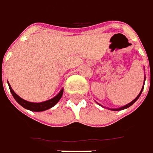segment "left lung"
<instances>
[{"label":"left lung","mask_w":153,"mask_h":153,"mask_svg":"<svg viewBox=\"0 0 153 153\" xmlns=\"http://www.w3.org/2000/svg\"><path fill=\"white\" fill-rule=\"evenodd\" d=\"M145 80H146V76H144V82H145ZM143 87H144V84H143V88H142V90H141V91L139 92V94L137 95V96L135 98V99L133 100V101H131L130 103H128V104H127V105H125L124 106H122V107H120V108H117V109H109V108H108L109 109H111V110H114V111H119V110H122V109H127V108H128V107H130L133 104H134V103L136 102L137 100V99L139 98V96H141V94H142V92H143ZM98 105H100L99 103H97ZM100 106H102L101 105H100Z\"/></svg>","instance_id":"1"}]
</instances>
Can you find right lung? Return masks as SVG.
I'll list each match as a JSON object with an SVG mask.
<instances>
[{"label":"right lung","mask_w":153,"mask_h":153,"mask_svg":"<svg viewBox=\"0 0 153 153\" xmlns=\"http://www.w3.org/2000/svg\"><path fill=\"white\" fill-rule=\"evenodd\" d=\"M7 83H8V85H9L10 91L13 97L15 98V100H16V101L19 103V105L22 106V107H24L25 109H29V110H31V111H34V112L44 111V110H47V109H50L52 107H53V106L60 100L61 97L62 96V94H63V89H62L57 96H54L53 98L48 100H46V101H43V102L39 103L30 102V101H27L25 100L22 99L21 97H19V96L16 94V92L13 91V89L11 88V86L10 85V83L8 82V81H7Z\"/></svg>","instance_id":"1"}]
</instances>
